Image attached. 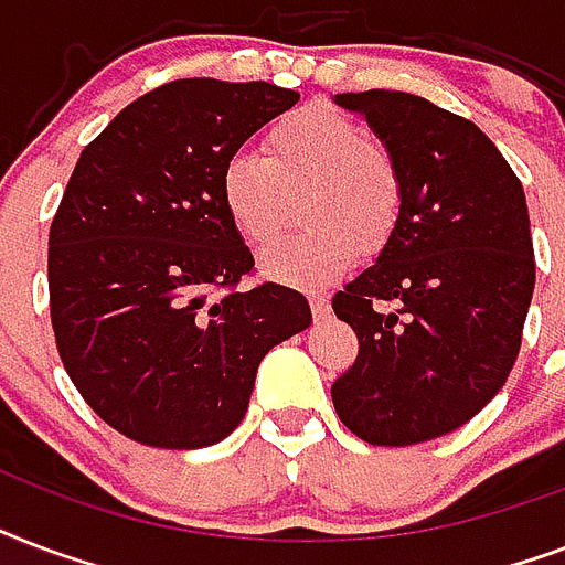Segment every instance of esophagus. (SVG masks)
I'll return each instance as SVG.
<instances>
[{
  "mask_svg": "<svg viewBox=\"0 0 565 565\" xmlns=\"http://www.w3.org/2000/svg\"><path fill=\"white\" fill-rule=\"evenodd\" d=\"M309 306H312L315 318H327L330 315V297L323 295V291H312L309 295Z\"/></svg>",
  "mask_w": 565,
  "mask_h": 565,
  "instance_id": "34e87169",
  "label": "esophagus"
}]
</instances>
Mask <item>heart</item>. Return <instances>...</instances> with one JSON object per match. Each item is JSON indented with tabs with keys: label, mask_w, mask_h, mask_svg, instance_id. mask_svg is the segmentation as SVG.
<instances>
[{
	"label": "heart",
	"mask_w": 565,
	"mask_h": 565,
	"mask_svg": "<svg viewBox=\"0 0 565 565\" xmlns=\"http://www.w3.org/2000/svg\"><path fill=\"white\" fill-rule=\"evenodd\" d=\"M303 233L262 253V270L291 286L330 282L365 250L395 235L404 212V173L386 143L330 105H303L265 132V156L242 150L221 173V200L247 244H268L300 196Z\"/></svg>",
	"instance_id": "obj_1"
}]
</instances>
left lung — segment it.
I'll return each instance as SVG.
<instances>
[{
	"label": "left lung",
	"instance_id": "obj_1",
	"mask_svg": "<svg viewBox=\"0 0 565 565\" xmlns=\"http://www.w3.org/2000/svg\"><path fill=\"white\" fill-rule=\"evenodd\" d=\"M335 103L360 111L392 150L404 212L377 262L332 297L360 339L332 406L371 445H418L475 418L513 371L536 282L527 203L513 168L466 117L404 90Z\"/></svg>",
	"mask_w": 565,
	"mask_h": 565
}]
</instances>
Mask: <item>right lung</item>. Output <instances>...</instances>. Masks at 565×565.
I'll return each mask as SVG.
<instances>
[{"label":"right lung","mask_w":565,"mask_h":565,"mask_svg":"<svg viewBox=\"0 0 565 565\" xmlns=\"http://www.w3.org/2000/svg\"><path fill=\"white\" fill-rule=\"evenodd\" d=\"M297 99L270 82L177 78L78 156L50 226L52 330L78 395L126 439H226L265 353L312 323L295 288H238L253 253L221 200L230 156Z\"/></svg>","instance_id":"add662e5"}]
</instances>
